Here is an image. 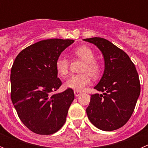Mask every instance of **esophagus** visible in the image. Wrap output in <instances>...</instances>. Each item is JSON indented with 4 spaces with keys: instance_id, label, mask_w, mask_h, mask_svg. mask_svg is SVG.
Listing matches in <instances>:
<instances>
[{
    "instance_id": "esophagus-1",
    "label": "esophagus",
    "mask_w": 148,
    "mask_h": 148,
    "mask_svg": "<svg viewBox=\"0 0 148 148\" xmlns=\"http://www.w3.org/2000/svg\"><path fill=\"white\" fill-rule=\"evenodd\" d=\"M74 94H75V97H78V96H79V95L82 94V92H79V91H74Z\"/></svg>"
}]
</instances>
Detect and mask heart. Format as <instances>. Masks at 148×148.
<instances>
[{
	"label": "heart",
	"instance_id": "b5f03b06",
	"mask_svg": "<svg viewBox=\"0 0 148 148\" xmlns=\"http://www.w3.org/2000/svg\"><path fill=\"white\" fill-rule=\"evenodd\" d=\"M78 58L84 61V65L82 70V74L73 75L68 78L64 83L66 88L75 91H82L90 84L91 78H99L101 73V66L95 60L94 51L87 46H82L73 52ZM56 69L61 76H65L69 72V61L64 56H59L56 61Z\"/></svg>",
	"mask_w": 148,
	"mask_h": 148
}]
</instances>
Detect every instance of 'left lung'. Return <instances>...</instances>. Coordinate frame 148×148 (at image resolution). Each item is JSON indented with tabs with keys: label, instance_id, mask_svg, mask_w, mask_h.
I'll list each match as a JSON object with an SVG mask.
<instances>
[{
	"label": "left lung",
	"instance_id": "left-lung-1",
	"mask_svg": "<svg viewBox=\"0 0 148 148\" xmlns=\"http://www.w3.org/2000/svg\"><path fill=\"white\" fill-rule=\"evenodd\" d=\"M84 40L96 46L104 60L103 75L94 87L103 94L91 95L88 119L101 130H117L130 119L140 95L138 73L129 56L109 40L98 37Z\"/></svg>",
	"mask_w": 148,
	"mask_h": 148
}]
</instances>
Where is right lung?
<instances>
[{
	"label": "right lung",
	"instance_id": "add662e5",
	"mask_svg": "<svg viewBox=\"0 0 148 148\" xmlns=\"http://www.w3.org/2000/svg\"><path fill=\"white\" fill-rule=\"evenodd\" d=\"M74 40L47 39L29 46L17 56L11 69V99L18 117L33 133L50 135L64 125L74 92L61 85L56 61Z\"/></svg>",
	"mask_w": 148,
	"mask_h": 148
}]
</instances>
